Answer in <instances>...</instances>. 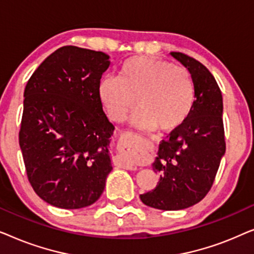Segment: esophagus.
<instances>
[{
    "label": "esophagus",
    "mask_w": 254,
    "mask_h": 254,
    "mask_svg": "<svg viewBox=\"0 0 254 254\" xmlns=\"http://www.w3.org/2000/svg\"><path fill=\"white\" fill-rule=\"evenodd\" d=\"M129 143H130V147H133V142L129 141ZM119 164L128 170H134L135 168H136V166H135L133 163H131L129 159L126 157V156H121V157H119Z\"/></svg>",
    "instance_id": "obj_1"
}]
</instances>
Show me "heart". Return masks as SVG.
Wrapping results in <instances>:
<instances>
[{"instance_id": "b5f03b06", "label": "heart", "mask_w": 254, "mask_h": 254, "mask_svg": "<svg viewBox=\"0 0 254 254\" xmlns=\"http://www.w3.org/2000/svg\"><path fill=\"white\" fill-rule=\"evenodd\" d=\"M98 98L113 121H121L136 105L131 124L141 129L171 130L192 111L195 90L190 71L182 65L148 57L128 59L118 77H103Z\"/></svg>"}]
</instances>
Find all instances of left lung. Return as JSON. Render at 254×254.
<instances>
[{
	"mask_svg": "<svg viewBox=\"0 0 254 254\" xmlns=\"http://www.w3.org/2000/svg\"><path fill=\"white\" fill-rule=\"evenodd\" d=\"M170 54L190 71L195 100L186 120L162 140L152 163L159 182L140 199L156 209L180 210L200 202L213 186L225 152L223 99L201 62L180 52Z\"/></svg>",
	"mask_w": 254,
	"mask_h": 254,
	"instance_id": "1",
	"label": "left lung"
}]
</instances>
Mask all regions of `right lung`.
Here are the masks:
<instances>
[{
  "label": "right lung",
  "instance_id": "right-lung-1",
  "mask_svg": "<svg viewBox=\"0 0 254 254\" xmlns=\"http://www.w3.org/2000/svg\"><path fill=\"white\" fill-rule=\"evenodd\" d=\"M110 64L103 52L64 46L45 59L25 86L20 150L34 192L54 207L95 203L112 171L114 126L98 98Z\"/></svg>",
  "mask_w": 254,
  "mask_h": 254
}]
</instances>
